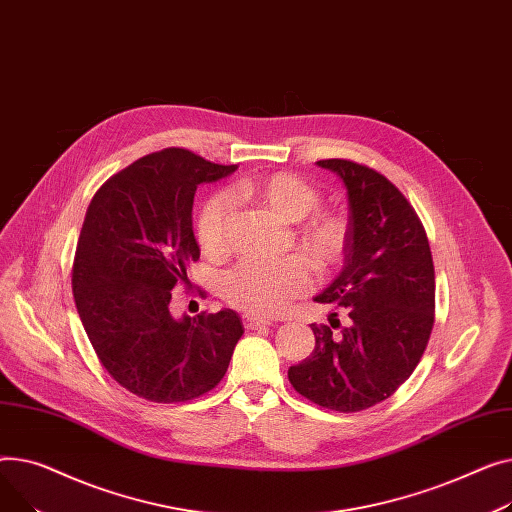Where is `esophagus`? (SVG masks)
<instances>
[{"instance_id": "34e87169", "label": "esophagus", "mask_w": 512, "mask_h": 512, "mask_svg": "<svg viewBox=\"0 0 512 512\" xmlns=\"http://www.w3.org/2000/svg\"><path fill=\"white\" fill-rule=\"evenodd\" d=\"M244 324H246L248 330H258V328H262V326H270L273 322L266 320V318H258V316L246 314V316H244Z\"/></svg>"}]
</instances>
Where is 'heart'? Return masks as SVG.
Segmentation results:
<instances>
[{
	"label": "heart",
	"mask_w": 512,
	"mask_h": 512,
	"mask_svg": "<svg viewBox=\"0 0 512 512\" xmlns=\"http://www.w3.org/2000/svg\"><path fill=\"white\" fill-rule=\"evenodd\" d=\"M235 190L262 204L281 221L297 223L293 242L316 270L337 268L349 246V221L335 210H320V190L295 173L275 171L246 177ZM229 200L223 192L210 194L198 210L196 239L208 258L227 252ZM312 287V273L299 256L281 262H242L221 281L225 302L252 316H277L291 299L302 297Z\"/></svg>",
	"instance_id": "obj_1"
}]
</instances>
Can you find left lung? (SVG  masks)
Instances as JSON below:
<instances>
[{"label": "left lung", "mask_w": 512, "mask_h": 512, "mask_svg": "<svg viewBox=\"0 0 512 512\" xmlns=\"http://www.w3.org/2000/svg\"><path fill=\"white\" fill-rule=\"evenodd\" d=\"M349 196V246L341 275L318 304L330 326L312 324L316 345L289 382L308 401L339 413L374 407L413 374L434 326L436 277L426 229L401 190L368 165L316 161ZM345 311V327L336 318Z\"/></svg>", "instance_id": "8db88e82"}]
</instances>
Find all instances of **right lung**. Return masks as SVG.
Returning <instances> with one entry per match:
<instances>
[{"mask_svg":"<svg viewBox=\"0 0 512 512\" xmlns=\"http://www.w3.org/2000/svg\"><path fill=\"white\" fill-rule=\"evenodd\" d=\"M235 169L171 146L111 175L88 204L72 266L74 302L99 362L136 397L186 403L206 395L244 335L233 310L182 320L169 312L171 289L190 285L186 268L200 258L196 188Z\"/></svg>","mask_w":512,"mask_h":512,"instance_id":"right-lung-1","label":"right lung"}]
</instances>
